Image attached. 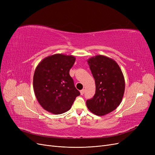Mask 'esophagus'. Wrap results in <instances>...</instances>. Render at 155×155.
<instances>
[{
    "instance_id": "esophagus-1",
    "label": "esophagus",
    "mask_w": 155,
    "mask_h": 155,
    "mask_svg": "<svg viewBox=\"0 0 155 155\" xmlns=\"http://www.w3.org/2000/svg\"><path fill=\"white\" fill-rule=\"evenodd\" d=\"M80 93H81V95H83V94L85 93V89H82L81 91H80Z\"/></svg>"
}]
</instances>
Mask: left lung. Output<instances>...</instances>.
Masks as SVG:
<instances>
[{"instance_id":"1","label":"left lung","mask_w":155,"mask_h":155,"mask_svg":"<svg viewBox=\"0 0 155 155\" xmlns=\"http://www.w3.org/2000/svg\"><path fill=\"white\" fill-rule=\"evenodd\" d=\"M87 62L95 79L96 93L87 100V106L96 115L109 114L122 100L125 91L123 73L114 60L104 55L92 57Z\"/></svg>"}]
</instances>
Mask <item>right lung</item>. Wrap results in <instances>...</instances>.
I'll use <instances>...</instances> for the list:
<instances>
[{
  "label": "right lung",
  "instance_id": "1",
  "mask_svg": "<svg viewBox=\"0 0 155 155\" xmlns=\"http://www.w3.org/2000/svg\"><path fill=\"white\" fill-rule=\"evenodd\" d=\"M75 61L72 55L58 54L45 58L37 65L33 85L37 100L45 110L55 114L64 113L80 95L69 74Z\"/></svg>",
  "mask_w": 155,
  "mask_h": 155
}]
</instances>
